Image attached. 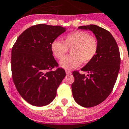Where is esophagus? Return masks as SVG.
<instances>
[{
	"label": "esophagus",
	"instance_id": "obj_1",
	"mask_svg": "<svg viewBox=\"0 0 129 129\" xmlns=\"http://www.w3.org/2000/svg\"><path fill=\"white\" fill-rule=\"evenodd\" d=\"M66 73L67 75H71V71H70V70H66Z\"/></svg>",
	"mask_w": 129,
	"mask_h": 129
}]
</instances>
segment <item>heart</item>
<instances>
[{"label":"heart","mask_w":129,"mask_h":129,"mask_svg":"<svg viewBox=\"0 0 129 129\" xmlns=\"http://www.w3.org/2000/svg\"><path fill=\"white\" fill-rule=\"evenodd\" d=\"M63 43L54 40L50 44V50L56 59H61L70 49L71 55L65 57L59 66L66 70H73L79 67L81 62L86 63L91 61L97 54L98 41L89 33L77 31L64 37Z\"/></svg>","instance_id":"obj_1"}]
</instances>
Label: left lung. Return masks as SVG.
Masks as SVG:
<instances>
[{
  "label": "left lung",
  "mask_w": 129,
  "mask_h": 129,
  "mask_svg": "<svg viewBox=\"0 0 129 129\" xmlns=\"http://www.w3.org/2000/svg\"><path fill=\"white\" fill-rule=\"evenodd\" d=\"M80 29L90 30L98 43L97 54L81 71H73L75 81L71 85L73 97L78 104L90 108L100 104L110 94L119 71V50L112 35L96 25L80 26Z\"/></svg>",
  "instance_id": "1"
}]
</instances>
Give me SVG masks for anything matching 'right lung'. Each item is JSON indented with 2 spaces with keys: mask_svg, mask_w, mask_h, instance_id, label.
Returning <instances> with one entry per match:
<instances>
[{
  "mask_svg": "<svg viewBox=\"0 0 129 129\" xmlns=\"http://www.w3.org/2000/svg\"><path fill=\"white\" fill-rule=\"evenodd\" d=\"M66 31L59 25L39 24L25 30L12 49L11 69L16 88L23 99L35 106H44L54 100L66 77L58 68L50 44Z\"/></svg>",
  "mask_w": 129,
  "mask_h": 129,
  "instance_id": "right-lung-1",
  "label": "right lung"
}]
</instances>
